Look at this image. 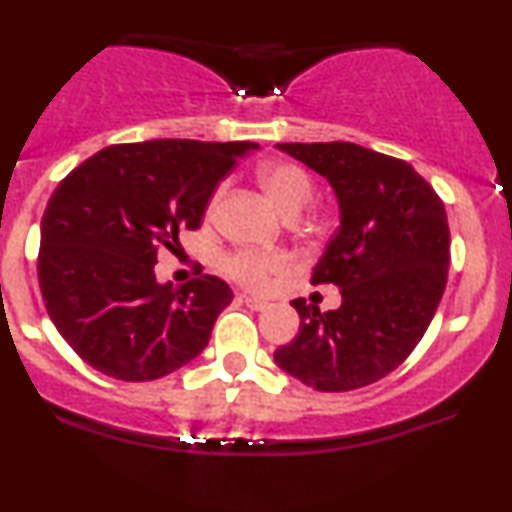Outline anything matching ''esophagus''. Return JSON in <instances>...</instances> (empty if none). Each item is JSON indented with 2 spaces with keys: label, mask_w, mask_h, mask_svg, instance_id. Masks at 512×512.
<instances>
[{
  "label": "esophagus",
  "mask_w": 512,
  "mask_h": 512,
  "mask_svg": "<svg viewBox=\"0 0 512 512\" xmlns=\"http://www.w3.org/2000/svg\"><path fill=\"white\" fill-rule=\"evenodd\" d=\"M240 298H243V303L250 307V310H264V307H267L269 303L264 298H257V295H240Z\"/></svg>",
  "instance_id": "34e87169"
}]
</instances>
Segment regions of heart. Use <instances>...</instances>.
<instances>
[{
    "mask_svg": "<svg viewBox=\"0 0 512 512\" xmlns=\"http://www.w3.org/2000/svg\"><path fill=\"white\" fill-rule=\"evenodd\" d=\"M260 183L264 193L272 197V202L288 217H295L315 200V178L305 166L288 162V159H276V162L264 164L260 169ZM221 188L209 200L207 214L212 217L219 205ZM221 269L231 276L233 281L243 283L248 288H267L274 279H279L291 269V257L281 252H260V250H236L221 260Z\"/></svg>",
    "mask_w": 512,
    "mask_h": 512,
    "instance_id": "obj_1",
    "label": "heart"
}]
</instances>
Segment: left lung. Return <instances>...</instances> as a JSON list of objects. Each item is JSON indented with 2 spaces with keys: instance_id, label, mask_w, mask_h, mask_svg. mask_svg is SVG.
Returning <instances> with one entry per match:
<instances>
[{
  "instance_id": "obj_1",
  "label": "left lung",
  "mask_w": 512,
  "mask_h": 512,
  "mask_svg": "<svg viewBox=\"0 0 512 512\" xmlns=\"http://www.w3.org/2000/svg\"><path fill=\"white\" fill-rule=\"evenodd\" d=\"M329 178L341 226L312 269L343 303L319 312L295 298L300 334L276 365L315 391H353L384 379L422 341L446 291L451 231L441 197L408 162L353 143H281Z\"/></svg>"
}]
</instances>
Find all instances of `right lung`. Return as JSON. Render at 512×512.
Returning a JSON list of instances; mask_svg holds the SVG:
<instances>
[{
    "label": "right lung",
    "instance_id": "right-lung-1",
    "mask_svg": "<svg viewBox=\"0 0 512 512\" xmlns=\"http://www.w3.org/2000/svg\"><path fill=\"white\" fill-rule=\"evenodd\" d=\"M245 140L123 143L76 166L42 214L38 281L47 315L92 369L155 381L205 350L229 283L202 274L159 286V250L200 229L209 197Z\"/></svg>",
    "mask_w": 512,
    "mask_h": 512
}]
</instances>
